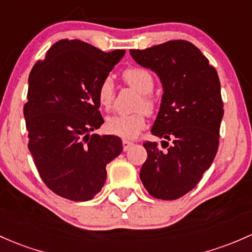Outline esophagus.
<instances>
[{
    "instance_id": "obj_1",
    "label": "esophagus",
    "mask_w": 252,
    "mask_h": 252,
    "mask_svg": "<svg viewBox=\"0 0 252 252\" xmlns=\"http://www.w3.org/2000/svg\"><path fill=\"white\" fill-rule=\"evenodd\" d=\"M123 145H124V150L127 151L132 147V145H133V142H129V140H123Z\"/></svg>"
}]
</instances>
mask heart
<instances>
[{"label":"heart","mask_w":252,"mask_h":252,"mask_svg":"<svg viewBox=\"0 0 252 252\" xmlns=\"http://www.w3.org/2000/svg\"><path fill=\"white\" fill-rule=\"evenodd\" d=\"M123 78L131 88L136 89L138 93L142 94V99L138 104V108L139 109L144 108L147 110L153 109L154 102L149 94L154 89V78L151 73L144 68L133 67L126 69ZM114 83L110 78H104L97 88V99L99 105L104 109H109L114 99ZM104 127L110 134L121 137L124 139H133L145 127V112L140 110L133 114L112 115L105 120Z\"/></svg>","instance_id":"obj_1"}]
</instances>
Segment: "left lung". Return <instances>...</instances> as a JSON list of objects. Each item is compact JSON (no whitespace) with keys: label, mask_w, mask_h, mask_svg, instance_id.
Instances as JSON below:
<instances>
[{"label":"left lung","mask_w":252,"mask_h":252,"mask_svg":"<svg viewBox=\"0 0 252 252\" xmlns=\"http://www.w3.org/2000/svg\"><path fill=\"white\" fill-rule=\"evenodd\" d=\"M129 54L138 64L158 74L163 89L151 133L163 138L161 144L166 149L156 142L143 144L148 158L140 180L155 198H180L198 184L218 151L223 116L218 72L188 40H169Z\"/></svg>","instance_id":"1"}]
</instances>
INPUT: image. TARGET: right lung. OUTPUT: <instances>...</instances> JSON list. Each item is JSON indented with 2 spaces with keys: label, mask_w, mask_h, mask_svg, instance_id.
Segmentation results:
<instances>
[{
  "label": "right lung",
  "mask_w": 252,
  "mask_h": 252,
  "mask_svg": "<svg viewBox=\"0 0 252 252\" xmlns=\"http://www.w3.org/2000/svg\"><path fill=\"white\" fill-rule=\"evenodd\" d=\"M125 53L61 39L30 73L24 107L29 150L45 185L63 198L93 199L107 179L105 166L123 151L119 137L90 132L104 123L97 88Z\"/></svg>",
  "instance_id": "obj_1"
}]
</instances>
